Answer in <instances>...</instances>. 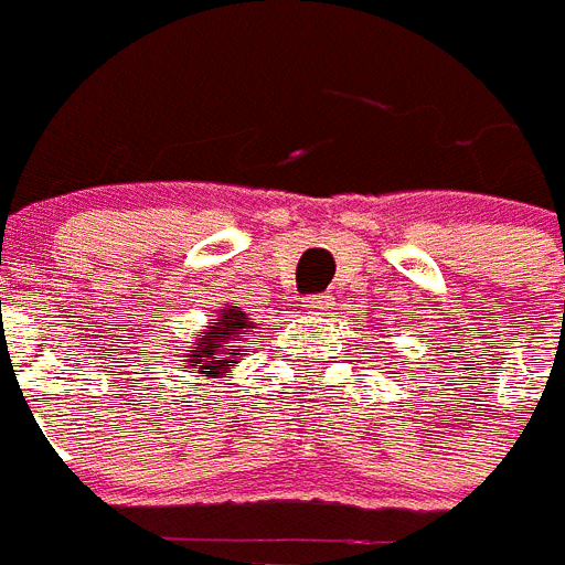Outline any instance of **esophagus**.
Segmentation results:
<instances>
[{"label": "esophagus", "instance_id": "obj_1", "mask_svg": "<svg viewBox=\"0 0 565 565\" xmlns=\"http://www.w3.org/2000/svg\"><path fill=\"white\" fill-rule=\"evenodd\" d=\"M326 306H329V302L322 300V297H311V300H308V308H311V311H322Z\"/></svg>", "mask_w": 565, "mask_h": 565}]
</instances>
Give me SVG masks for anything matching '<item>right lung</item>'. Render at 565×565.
Returning <instances> with one entry per match:
<instances>
[{
    "label": "right lung",
    "instance_id": "obj_1",
    "mask_svg": "<svg viewBox=\"0 0 565 565\" xmlns=\"http://www.w3.org/2000/svg\"><path fill=\"white\" fill-rule=\"evenodd\" d=\"M245 329H254L245 311H239L236 306L223 308L216 315V320L205 326V331H200L185 363L202 377H220V374H225L236 351H239L236 342L245 334Z\"/></svg>",
    "mask_w": 565,
    "mask_h": 565
}]
</instances>
